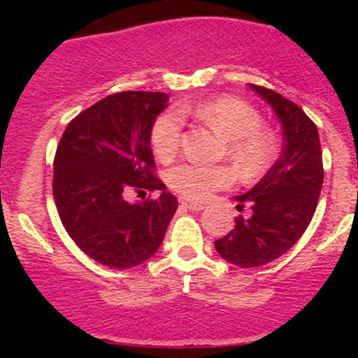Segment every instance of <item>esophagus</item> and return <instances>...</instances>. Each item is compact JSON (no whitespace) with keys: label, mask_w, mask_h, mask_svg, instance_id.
<instances>
[{"label":"esophagus","mask_w":358,"mask_h":358,"mask_svg":"<svg viewBox=\"0 0 358 358\" xmlns=\"http://www.w3.org/2000/svg\"><path fill=\"white\" fill-rule=\"evenodd\" d=\"M182 206H185L187 209H190V211H202V209L206 208L202 202H197V201H192V199H185V197H182Z\"/></svg>","instance_id":"esophagus-1"}]
</instances>
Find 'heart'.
I'll return each instance as SVG.
<instances>
[{"label": "heart", "instance_id": "obj_1", "mask_svg": "<svg viewBox=\"0 0 358 358\" xmlns=\"http://www.w3.org/2000/svg\"><path fill=\"white\" fill-rule=\"evenodd\" d=\"M187 109H182L185 112ZM202 122L227 140V152L246 176H259L268 169L275 156V145L262 131V117L246 102L232 96L209 100L194 109ZM183 117L178 110H166L152 126V147L161 161H169L182 142ZM232 169L227 166H206L183 162L168 173V183L176 192L192 199H204L215 190L232 183Z\"/></svg>", "mask_w": 358, "mask_h": 358}]
</instances>
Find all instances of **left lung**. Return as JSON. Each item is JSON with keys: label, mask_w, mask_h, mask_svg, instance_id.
Masks as SVG:
<instances>
[{"label": "left lung", "mask_w": 358, "mask_h": 358, "mask_svg": "<svg viewBox=\"0 0 358 358\" xmlns=\"http://www.w3.org/2000/svg\"><path fill=\"white\" fill-rule=\"evenodd\" d=\"M275 112L284 147L265 176L243 196L237 209L251 216L236 218V229L215 241L223 259L241 268L266 265L298 243L310 225L324 182L322 150L317 126L294 102L263 86L249 85Z\"/></svg>", "instance_id": "1"}]
</instances>
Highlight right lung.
Wrapping results in <instances>:
<instances>
[{"label": "right lung", "instance_id": "1", "mask_svg": "<svg viewBox=\"0 0 358 358\" xmlns=\"http://www.w3.org/2000/svg\"><path fill=\"white\" fill-rule=\"evenodd\" d=\"M168 107L159 92H121L67 124L53 162V197L71 239L110 268L147 262L162 244L178 201L154 176L150 135ZM161 189L157 200L128 203L129 189Z\"/></svg>", "mask_w": 358, "mask_h": 358}]
</instances>
